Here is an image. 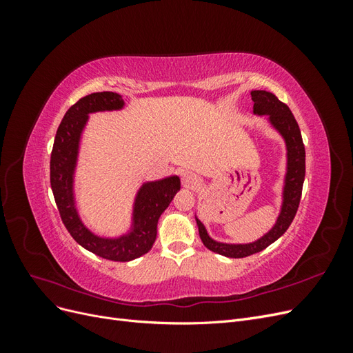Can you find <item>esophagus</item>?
Returning <instances> with one entry per match:
<instances>
[{"instance_id": "1", "label": "esophagus", "mask_w": 353, "mask_h": 353, "mask_svg": "<svg viewBox=\"0 0 353 353\" xmlns=\"http://www.w3.org/2000/svg\"><path fill=\"white\" fill-rule=\"evenodd\" d=\"M183 185L190 190H196L201 185V179L193 172H184L183 174Z\"/></svg>"}]
</instances>
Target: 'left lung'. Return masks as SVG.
<instances>
[{"instance_id":"1","label":"left lung","mask_w":353,"mask_h":353,"mask_svg":"<svg viewBox=\"0 0 353 353\" xmlns=\"http://www.w3.org/2000/svg\"><path fill=\"white\" fill-rule=\"evenodd\" d=\"M253 113L266 116L268 123L281 135L285 144V174L281 190V208L272 228L252 243H222L213 240L197 215L196 222L199 236L203 244L212 252L227 256V258H245V256L262 252L275 240H279L290 227L299 208L305 181V145L301 130L288 105L280 101L272 92L263 90L252 91Z\"/></svg>"}]
</instances>
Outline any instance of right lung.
I'll return each mask as SVG.
<instances>
[{
	"label": "right lung",
	"instance_id": "1",
	"mask_svg": "<svg viewBox=\"0 0 353 353\" xmlns=\"http://www.w3.org/2000/svg\"><path fill=\"white\" fill-rule=\"evenodd\" d=\"M123 108L125 101L117 92L103 91L85 95L63 117L50 160L51 190L70 236L83 249L114 262H130L153 248L159 218L181 188L176 175L143 183L134 197L130 228L121 236H100L85 225L74 193L82 134L91 113L114 112Z\"/></svg>",
	"mask_w": 353,
	"mask_h": 353
}]
</instances>
